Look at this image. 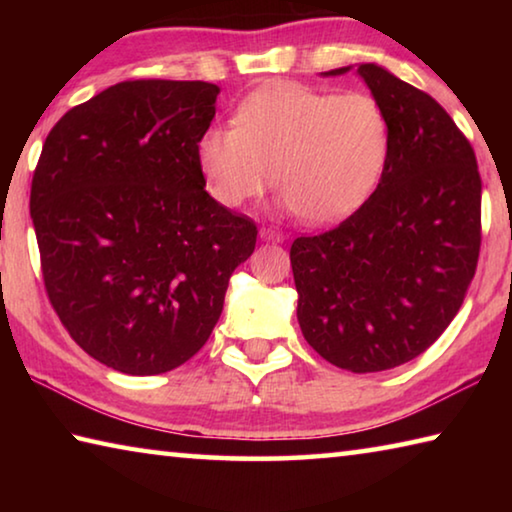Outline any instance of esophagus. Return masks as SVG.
<instances>
[{
	"label": "esophagus",
	"mask_w": 512,
	"mask_h": 512,
	"mask_svg": "<svg viewBox=\"0 0 512 512\" xmlns=\"http://www.w3.org/2000/svg\"><path fill=\"white\" fill-rule=\"evenodd\" d=\"M259 237H262L264 241H277V244H282L284 239H287V235L280 230H273V228H262L259 230Z\"/></svg>",
	"instance_id": "esophagus-1"
}]
</instances>
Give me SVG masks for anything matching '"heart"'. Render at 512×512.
Here are the masks:
<instances>
[{
    "mask_svg": "<svg viewBox=\"0 0 512 512\" xmlns=\"http://www.w3.org/2000/svg\"><path fill=\"white\" fill-rule=\"evenodd\" d=\"M391 153V124L366 92L277 83L239 103L235 126H210L196 160L223 207L253 201L271 183L298 216L325 225L368 201Z\"/></svg>",
    "mask_w": 512,
    "mask_h": 512,
    "instance_id": "1",
    "label": "heart"
}]
</instances>
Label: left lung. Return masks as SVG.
Instances as JSON below:
<instances>
[{
  "instance_id": "obj_1",
  "label": "left lung",
  "mask_w": 512,
  "mask_h": 512,
  "mask_svg": "<svg viewBox=\"0 0 512 512\" xmlns=\"http://www.w3.org/2000/svg\"><path fill=\"white\" fill-rule=\"evenodd\" d=\"M357 74L391 124L384 176L343 223L293 241L291 268L311 348L343 370L379 372L422 354L461 309L479 262L481 176L436 99L375 63Z\"/></svg>"
}]
</instances>
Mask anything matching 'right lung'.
I'll return each instance as SVG.
<instances>
[{
	"instance_id": "obj_1",
	"label": "right lung",
	"mask_w": 512,
	"mask_h": 512,
	"mask_svg": "<svg viewBox=\"0 0 512 512\" xmlns=\"http://www.w3.org/2000/svg\"><path fill=\"white\" fill-rule=\"evenodd\" d=\"M219 88L124 81L51 128L31 219L51 307L112 370L160 375L203 348L257 225L205 192L196 144Z\"/></svg>"
}]
</instances>
